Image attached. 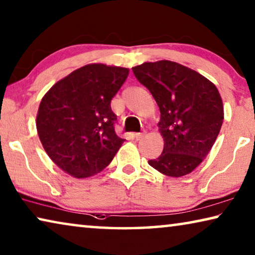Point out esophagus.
<instances>
[{
    "label": "esophagus",
    "mask_w": 255,
    "mask_h": 255,
    "mask_svg": "<svg viewBox=\"0 0 255 255\" xmlns=\"http://www.w3.org/2000/svg\"><path fill=\"white\" fill-rule=\"evenodd\" d=\"M133 136H134V139L138 141V140H140L141 138H142L143 133H134V135H133Z\"/></svg>",
    "instance_id": "1"
}]
</instances>
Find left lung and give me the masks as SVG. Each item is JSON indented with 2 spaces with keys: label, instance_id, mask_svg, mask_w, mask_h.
Segmentation results:
<instances>
[{
  "label": "left lung",
  "instance_id": "obj_1",
  "mask_svg": "<svg viewBox=\"0 0 255 255\" xmlns=\"http://www.w3.org/2000/svg\"><path fill=\"white\" fill-rule=\"evenodd\" d=\"M159 107L164 149L149 165L167 177L193 172L209 154L223 122L220 93L201 74L170 60L132 68Z\"/></svg>",
  "mask_w": 255,
  "mask_h": 255
}]
</instances>
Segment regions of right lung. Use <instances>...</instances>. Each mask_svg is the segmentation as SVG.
Returning a JSON list of instances; mask_svg holds the SVG:
<instances>
[{
    "instance_id": "1",
    "label": "right lung",
    "mask_w": 255,
    "mask_h": 255,
    "mask_svg": "<svg viewBox=\"0 0 255 255\" xmlns=\"http://www.w3.org/2000/svg\"><path fill=\"white\" fill-rule=\"evenodd\" d=\"M128 69L90 64L58 81L42 98L36 128L56 165L74 178H88L112 162L124 139L115 133L111 101Z\"/></svg>"
}]
</instances>
